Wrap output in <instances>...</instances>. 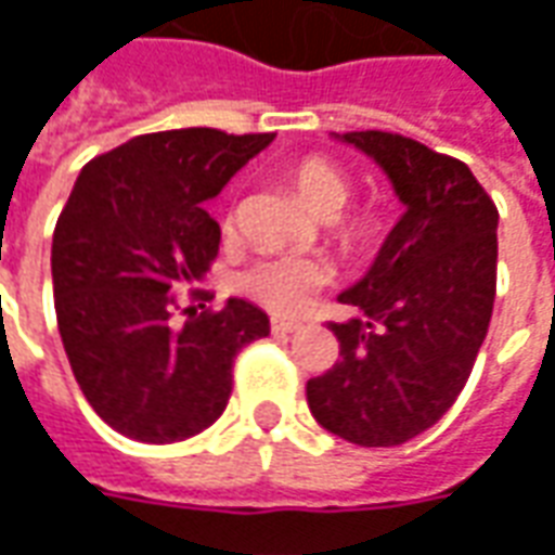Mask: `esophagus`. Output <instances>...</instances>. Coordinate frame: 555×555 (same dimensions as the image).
Segmentation results:
<instances>
[{
    "mask_svg": "<svg viewBox=\"0 0 555 555\" xmlns=\"http://www.w3.org/2000/svg\"><path fill=\"white\" fill-rule=\"evenodd\" d=\"M300 326V321H291V318H273V321H270L273 336H288V333H297Z\"/></svg>",
    "mask_w": 555,
    "mask_h": 555,
    "instance_id": "1",
    "label": "esophagus"
}]
</instances>
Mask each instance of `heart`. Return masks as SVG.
I'll list each match as a JSON object with an SVG mask.
<instances>
[{
  "instance_id": "b5f03b06",
  "label": "heart",
  "mask_w": 555,
  "mask_h": 555,
  "mask_svg": "<svg viewBox=\"0 0 555 555\" xmlns=\"http://www.w3.org/2000/svg\"><path fill=\"white\" fill-rule=\"evenodd\" d=\"M288 181L302 198V205L321 217L338 214L350 198L348 175L326 157H302L288 171ZM380 231L384 219L372 207L348 210L333 222V234L345 249H369L380 237ZM330 276L333 267L318 255H267L243 267L234 279V288L270 312L297 314L324 288Z\"/></svg>"
}]
</instances>
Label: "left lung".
I'll use <instances>...</instances> for the list:
<instances>
[{
    "label": "left lung",
    "instance_id": "left-lung-1",
    "mask_svg": "<svg viewBox=\"0 0 555 555\" xmlns=\"http://www.w3.org/2000/svg\"><path fill=\"white\" fill-rule=\"evenodd\" d=\"M389 175L404 217L362 282L338 300L365 318L333 324L341 360L306 384L330 434L401 446L437 425L469 380L496 297L500 210L466 163L384 130L345 133Z\"/></svg>",
    "mask_w": 555,
    "mask_h": 555
}]
</instances>
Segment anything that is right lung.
Here are the masks:
<instances>
[{"label":"right lung","instance_id":"1","mask_svg":"<svg viewBox=\"0 0 555 555\" xmlns=\"http://www.w3.org/2000/svg\"><path fill=\"white\" fill-rule=\"evenodd\" d=\"M273 142V133L186 127L145 133L82 166L53 231L55 321L94 413L130 440L178 442L229 404L234 360L270 333L246 300L183 309L175 291L202 282L219 253L207 198Z\"/></svg>","mask_w":555,"mask_h":555}]
</instances>
